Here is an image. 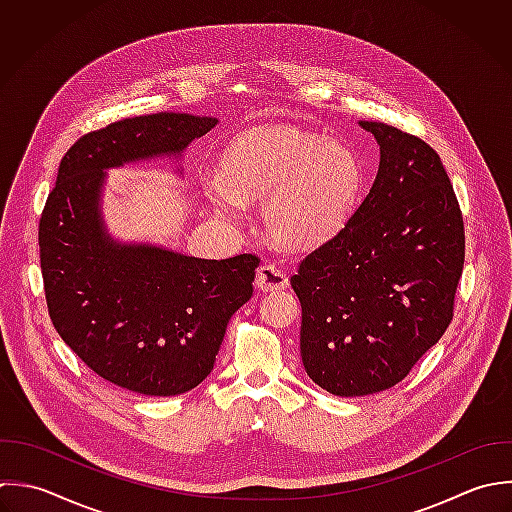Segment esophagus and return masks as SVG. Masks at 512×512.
<instances>
[{"mask_svg":"<svg viewBox=\"0 0 512 512\" xmlns=\"http://www.w3.org/2000/svg\"><path fill=\"white\" fill-rule=\"evenodd\" d=\"M255 287L261 291H281V289L289 287V279L285 277V273L281 269H277L271 263H265L257 269Z\"/></svg>","mask_w":512,"mask_h":512,"instance_id":"esophagus-1","label":"esophagus"}]
</instances>
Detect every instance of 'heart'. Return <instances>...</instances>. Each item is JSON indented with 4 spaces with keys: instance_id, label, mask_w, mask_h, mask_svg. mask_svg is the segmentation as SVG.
<instances>
[{
    "instance_id": "b5f03b06",
    "label": "heart",
    "mask_w": 512,
    "mask_h": 512,
    "mask_svg": "<svg viewBox=\"0 0 512 512\" xmlns=\"http://www.w3.org/2000/svg\"><path fill=\"white\" fill-rule=\"evenodd\" d=\"M361 185V163L347 145L277 125L231 139L205 197L227 217L263 199L261 223L269 239L287 251H313L347 225Z\"/></svg>"
}]
</instances>
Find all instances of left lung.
Masks as SVG:
<instances>
[{
  "label": "left lung",
  "instance_id": "8db88e82",
  "mask_svg": "<svg viewBox=\"0 0 512 512\" xmlns=\"http://www.w3.org/2000/svg\"><path fill=\"white\" fill-rule=\"evenodd\" d=\"M359 125L381 151L373 187L291 277L303 367L337 397L407 377L447 331L465 263L463 215L437 151L393 125Z\"/></svg>",
  "mask_w": 512,
  "mask_h": 512
}]
</instances>
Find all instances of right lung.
Here are the masks:
<instances>
[{
  "label": "right lung",
  "instance_id": "add662e5",
  "mask_svg": "<svg viewBox=\"0 0 512 512\" xmlns=\"http://www.w3.org/2000/svg\"><path fill=\"white\" fill-rule=\"evenodd\" d=\"M215 125V117L153 113L83 135L63 155L39 219L53 327L91 371L139 395H181L211 373L231 315L253 295L259 257L215 261L113 239L103 185L109 169L181 159Z\"/></svg>",
  "mask_w": 512,
  "mask_h": 512
}]
</instances>
